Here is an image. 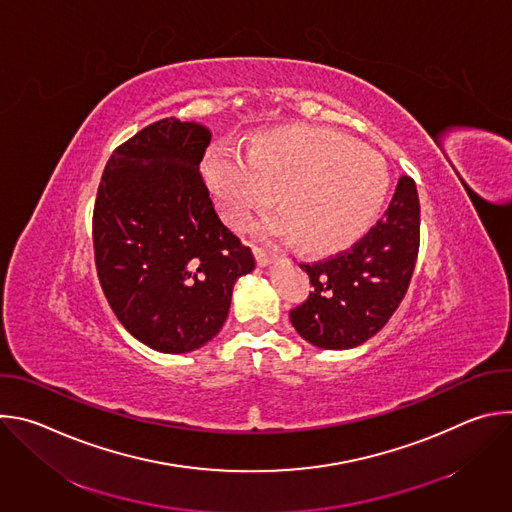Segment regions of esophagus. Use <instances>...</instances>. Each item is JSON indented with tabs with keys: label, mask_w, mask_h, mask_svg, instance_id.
I'll list each match as a JSON object with an SVG mask.
<instances>
[{
	"label": "esophagus",
	"mask_w": 512,
	"mask_h": 512,
	"mask_svg": "<svg viewBox=\"0 0 512 512\" xmlns=\"http://www.w3.org/2000/svg\"><path fill=\"white\" fill-rule=\"evenodd\" d=\"M253 253H255V259H257V265H259V267H267V265L273 263V259H275L271 253H267V251H263V249H259V247H255Z\"/></svg>",
	"instance_id": "esophagus-1"
}]
</instances>
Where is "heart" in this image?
I'll return each mask as SVG.
<instances>
[{
  "label": "heart",
  "instance_id": "obj_1",
  "mask_svg": "<svg viewBox=\"0 0 512 512\" xmlns=\"http://www.w3.org/2000/svg\"><path fill=\"white\" fill-rule=\"evenodd\" d=\"M210 194L227 221L243 227L279 192L283 208L255 225L265 239H298L312 253H332L371 227L389 188L385 158L350 137L310 125L261 135L249 154L214 145L202 162Z\"/></svg>",
  "mask_w": 512,
  "mask_h": 512
}]
</instances>
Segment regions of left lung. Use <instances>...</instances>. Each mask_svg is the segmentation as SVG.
<instances>
[{
  "label": "left lung",
  "mask_w": 512,
  "mask_h": 512,
  "mask_svg": "<svg viewBox=\"0 0 512 512\" xmlns=\"http://www.w3.org/2000/svg\"><path fill=\"white\" fill-rule=\"evenodd\" d=\"M419 251V196L401 176L381 221L334 257L302 263L314 291L289 312L298 334L326 350L360 346L399 308Z\"/></svg>",
  "instance_id": "left-lung-1"
}]
</instances>
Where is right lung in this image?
<instances>
[{
  "label": "right lung",
  "instance_id": "1",
  "mask_svg": "<svg viewBox=\"0 0 512 512\" xmlns=\"http://www.w3.org/2000/svg\"><path fill=\"white\" fill-rule=\"evenodd\" d=\"M210 129L168 117L109 158L93 212L103 294L145 346L184 354L221 332L255 257L218 218L200 162Z\"/></svg>",
  "mask_w": 512,
  "mask_h": 512
}]
</instances>
